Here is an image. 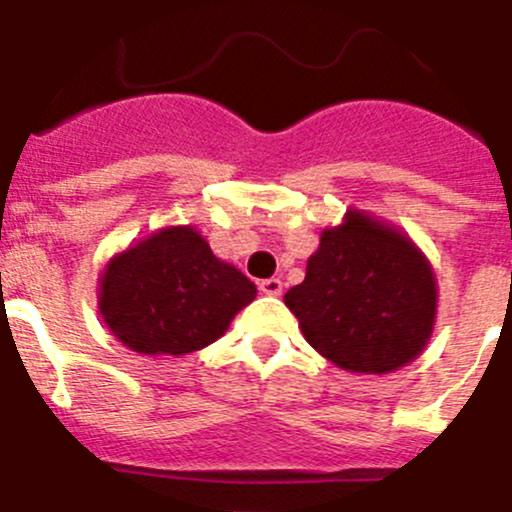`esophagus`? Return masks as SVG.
<instances>
[{"mask_svg":"<svg viewBox=\"0 0 512 512\" xmlns=\"http://www.w3.org/2000/svg\"><path fill=\"white\" fill-rule=\"evenodd\" d=\"M261 294L266 296H281V291H284V284H281V279H264L259 284Z\"/></svg>","mask_w":512,"mask_h":512,"instance_id":"esophagus-1","label":"esophagus"}]
</instances>
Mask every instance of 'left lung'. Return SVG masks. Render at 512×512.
<instances>
[{
	"mask_svg": "<svg viewBox=\"0 0 512 512\" xmlns=\"http://www.w3.org/2000/svg\"><path fill=\"white\" fill-rule=\"evenodd\" d=\"M284 304L321 357L354 374H389L430 342L437 279L405 231L349 208L339 226L321 231Z\"/></svg>",
	"mask_w": 512,
	"mask_h": 512,
	"instance_id": "8db88e82",
	"label": "left lung"
}]
</instances>
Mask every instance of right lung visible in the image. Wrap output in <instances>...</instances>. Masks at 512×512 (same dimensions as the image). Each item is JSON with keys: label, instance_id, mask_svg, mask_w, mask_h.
<instances>
[{"label": "right lung", "instance_id": "obj_1", "mask_svg": "<svg viewBox=\"0 0 512 512\" xmlns=\"http://www.w3.org/2000/svg\"><path fill=\"white\" fill-rule=\"evenodd\" d=\"M256 284L211 251L193 226H165L115 253L97 309L115 339L145 357H180L226 334Z\"/></svg>", "mask_w": 512, "mask_h": 512}]
</instances>
